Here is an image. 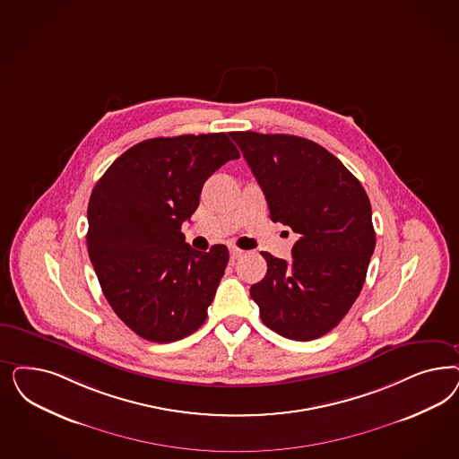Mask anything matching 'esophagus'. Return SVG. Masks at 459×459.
<instances>
[{"label": "esophagus", "mask_w": 459, "mask_h": 459, "mask_svg": "<svg viewBox=\"0 0 459 459\" xmlns=\"http://www.w3.org/2000/svg\"><path fill=\"white\" fill-rule=\"evenodd\" d=\"M243 253L245 252H243V250H239L237 247H231V248H230V256H231V260H238Z\"/></svg>", "instance_id": "1"}]
</instances>
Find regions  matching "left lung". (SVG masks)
<instances>
[{"label": "left lung", "mask_w": 459, "mask_h": 459, "mask_svg": "<svg viewBox=\"0 0 459 459\" xmlns=\"http://www.w3.org/2000/svg\"><path fill=\"white\" fill-rule=\"evenodd\" d=\"M230 134L265 194L270 220L299 235L290 264L262 252L266 275L250 296L277 334L321 338L340 325L365 283L375 250L370 199L333 153L307 138Z\"/></svg>", "instance_id": "obj_1"}]
</instances>
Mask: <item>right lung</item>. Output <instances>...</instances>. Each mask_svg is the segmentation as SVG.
<instances>
[{
    "instance_id": "add662e5",
    "label": "right lung",
    "mask_w": 459,
    "mask_h": 459,
    "mask_svg": "<svg viewBox=\"0 0 459 459\" xmlns=\"http://www.w3.org/2000/svg\"><path fill=\"white\" fill-rule=\"evenodd\" d=\"M235 159L226 134L150 138L119 155L94 186L89 258L106 300L140 338L172 342L204 325L230 253L224 245L194 250L180 226L207 178Z\"/></svg>"
}]
</instances>
